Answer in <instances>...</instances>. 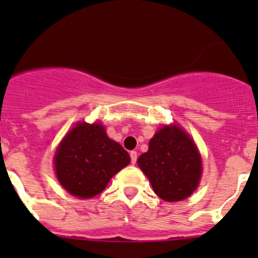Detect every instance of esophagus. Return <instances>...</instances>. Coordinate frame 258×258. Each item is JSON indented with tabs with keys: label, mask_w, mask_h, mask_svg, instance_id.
Listing matches in <instances>:
<instances>
[{
	"label": "esophagus",
	"mask_w": 258,
	"mask_h": 258,
	"mask_svg": "<svg viewBox=\"0 0 258 258\" xmlns=\"http://www.w3.org/2000/svg\"><path fill=\"white\" fill-rule=\"evenodd\" d=\"M131 161H132V164L137 163V152L136 151L131 152Z\"/></svg>",
	"instance_id": "obj_1"
}]
</instances>
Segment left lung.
<instances>
[{"instance_id":"8db88e82","label":"left lung","mask_w":258,"mask_h":258,"mask_svg":"<svg viewBox=\"0 0 258 258\" xmlns=\"http://www.w3.org/2000/svg\"><path fill=\"white\" fill-rule=\"evenodd\" d=\"M138 166L147 175L157 197L179 202L197 190L202 175V159L197 146L177 125L161 127L149 151L138 157Z\"/></svg>"}]
</instances>
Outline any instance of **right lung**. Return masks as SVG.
I'll return each mask as SVG.
<instances>
[{
	"label": "right lung",
	"instance_id": "obj_1",
	"mask_svg": "<svg viewBox=\"0 0 258 258\" xmlns=\"http://www.w3.org/2000/svg\"><path fill=\"white\" fill-rule=\"evenodd\" d=\"M54 163L61 186L74 197L88 199L101 194L131 163V156L109 140L101 124L79 122L59 145Z\"/></svg>",
	"mask_w": 258,
	"mask_h": 258
}]
</instances>
